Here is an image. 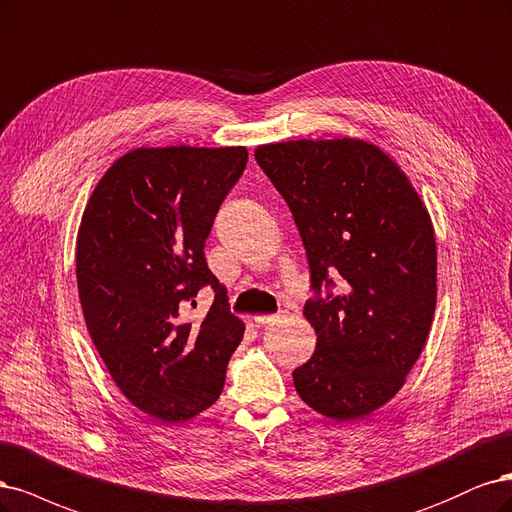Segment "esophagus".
<instances>
[{
    "instance_id": "obj_1",
    "label": "esophagus",
    "mask_w": 512,
    "mask_h": 512,
    "mask_svg": "<svg viewBox=\"0 0 512 512\" xmlns=\"http://www.w3.org/2000/svg\"><path fill=\"white\" fill-rule=\"evenodd\" d=\"M285 317V312H278V315H257L255 317V323L257 325H270V323H276Z\"/></svg>"
}]
</instances>
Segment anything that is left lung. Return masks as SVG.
Wrapping results in <instances>:
<instances>
[{
	"label": "left lung",
	"instance_id": "left-lung-1",
	"mask_svg": "<svg viewBox=\"0 0 512 512\" xmlns=\"http://www.w3.org/2000/svg\"><path fill=\"white\" fill-rule=\"evenodd\" d=\"M255 159L300 229L315 291L304 317L317 349L293 370L295 391L329 419L357 421L402 389L430 334V214L406 174L364 140L276 142Z\"/></svg>",
	"mask_w": 512,
	"mask_h": 512
}]
</instances>
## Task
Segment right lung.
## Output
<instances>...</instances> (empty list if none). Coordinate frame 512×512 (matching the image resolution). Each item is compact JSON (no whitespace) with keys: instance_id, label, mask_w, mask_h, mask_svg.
Wrapping results in <instances>:
<instances>
[{"instance_id":"right-lung-1","label":"right lung","mask_w":512,"mask_h":512,"mask_svg":"<svg viewBox=\"0 0 512 512\" xmlns=\"http://www.w3.org/2000/svg\"><path fill=\"white\" fill-rule=\"evenodd\" d=\"M246 161L244 146L136 148L82 214L76 280L91 340L125 398L163 423L217 402L244 336L204 244ZM204 286L215 302L189 322L184 310Z\"/></svg>"}]
</instances>
